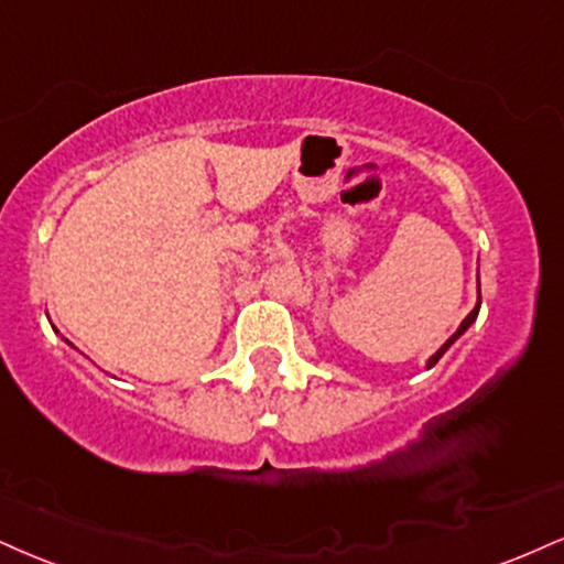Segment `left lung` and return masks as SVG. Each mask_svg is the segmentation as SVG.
<instances>
[{
    "label": "left lung",
    "mask_w": 564,
    "mask_h": 564,
    "mask_svg": "<svg viewBox=\"0 0 564 564\" xmlns=\"http://www.w3.org/2000/svg\"><path fill=\"white\" fill-rule=\"evenodd\" d=\"M478 310H480V302L476 304V307H473V312H470V315H467V317H465V321H463V325H459V328H457V334H454V336L449 338V341H446V344H444V347H441V349L436 351V355H433V357L429 359V368H433V365H436V362H438V359H441V357H444V351H446V349H449V347H452V344H454V341H457V338H459V336H463V334H465V330H467V328H470V325H473V323H476V317H478Z\"/></svg>",
    "instance_id": "left-lung-1"
}]
</instances>
